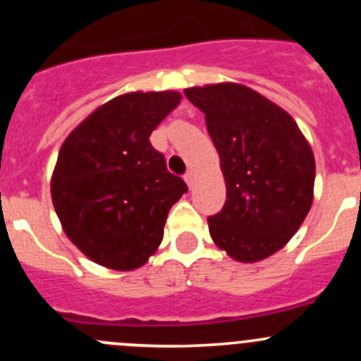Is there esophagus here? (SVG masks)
Instances as JSON below:
<instances>
[{"label":"esophagus","instance_id":"obj_1","mask_svg":"<svg viewBox=\"0 0 361 361\" xmlns=\"http://www.w3.org/2000/svg\"><path fill=\"white\" fill-rule=\"evenodd\" d=\"M185 181H187L188 188L194 187V173H192V171H187V174H185Z\"/></svg>","mask_w":361,"mask_h":361}]
</instances>
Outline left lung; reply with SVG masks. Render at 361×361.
<instances>
[{"label":"left lung","instance_id":"obj_1","mask_svg":"<svg viewBox=\"0 0 361 361\" xmlns=\"http://www.w3.org/2000/svg\"><path fill=\"white\" fill-rule=\"evenodd\" d=\"M185 96L204 113L227 185L221 211L207 216L211 238L239 262L267 258L311 209V147L288 113L248 87H192Z\"/></svg>","mask_w":361,"mask_h":361}]
</instances>
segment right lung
<instances>
[{"mask_svg":"<svg viewBox=\"0 0 361 361\" xmlns=\"http://www.w3.org/2000/svg\"><path fill=\"white\" fill-rule=\"evenodd\" d=\"M180 99L173 90L123 94L87 116L61 147L54 207L73 245L96 264L141 267L162 241L169 209L188 190L150 143Z\"/></svg>","mask_w":361,"mask_h":361,"instance_id":"1","label":"right lung"}]
</instances>
